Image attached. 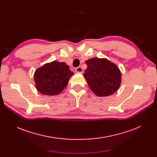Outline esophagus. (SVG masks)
<instances>
[{
  "instance_id": "obj_1",
  "label": "esophagus",
  "mask_w": 157,
  "mask_h": 157,
  "mask_svg": "<svg viewBox=\"0 0 157 157\" xmlns=\"http://www.w3.org/2000/svg\"><path fill=\"white\" fill-rule=\"evenodd\" d=\"M76 72L82 73L83 72V69H82V67H80V66H79V67H78L77 68H76Z\"/></svg>"
}]
</instances>
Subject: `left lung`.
Here are the masks:
<instances>
[{
  "instance_id": "1",
  "label": "left lung",
  "mask_w": 157,
  "mask_h": 157,
  "mask_svg": "<svg viewBox=\"0 0 157 157\" xmlns=\"http://www.w3.org/2000/svg\"><path fill=\"white\" fill-rule=\"evenodd\" d=\"M84 77L92 91L98 96H108L117 91L121 82V73L117 66L107 59L92 58Z\"/></svg>"
}]
</instances>
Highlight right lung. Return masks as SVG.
Segmentation results:
<instances>
[{"instance_id":"add662e5","label":"right lung","mask_w":157,"mask_h":157,"mask_svg":"<svg viewBox=\"0 0 157 157\" xmlns=\"http://www.w3.org/2000/svg\"><path fill=\"white\" fill-rule=\"evenodd\" d=\"M69 67L65 63L54 61L37 69L34 80L38 91L47 96L60 94L74 75Z\"/></svg>"}]
</instances>
